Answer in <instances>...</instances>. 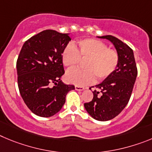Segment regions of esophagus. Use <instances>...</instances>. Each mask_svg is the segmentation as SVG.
<instances>
[{
	"mask_svg": "<svg viewBox=\"0 0 152 152\" xmlns=\"http://www.w3.org/2000/svg\"><path fill=\"white\" fill-rule=\"evenodd\" d=\"M75 89H76V91H83V90L85 89V88L84 87H82V86H75Z\"/></svg>",
	"mask_w": 152,
	"mask_h": 152,
	"instance_id": "34e87169",
	"label": "esophagus"
}]
</instances>
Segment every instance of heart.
<instances>
[{
	"label": "heart",
	"instance_id": "heart-1",
	"mask_svg": "<svg viewBox=\"0 0 152 152\" xmlns=\"http://www.w3.org/2000/svg\"><path fill=\"white\" fill-rule=\"evenodd\" d=\"M86 61V70L69 69L66 79L78 86L91 84L96 77L98 81L110 76L117 67L119 56L116 50L109 49L106 44L94 39L79 40L76 48L69 44L62 53L63 64L69 68L77 66L80 61Z\"/></svg>",
	"mask_w": 152,
	"mask_h": 152
}]
</instances>
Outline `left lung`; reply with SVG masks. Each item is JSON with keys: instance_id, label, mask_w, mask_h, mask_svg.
<instances>
[{"instance_id": "obj_1", "label": "left lung", "mask_w": 152, "mask_h": 152, "mask_svg": "<svg viewBox=\"0 0 152 152\" xmlns=\"http://www.w3.org/2000/svg\"><path fill=\"white\" fill-rule=\"evenodd\" d=\"M110 41L119 56L117 67L102 83L95 86L93 98L85 103L86 111L94 119L107 121L117 117L128 104L137 76L133 50L112 35L98 36Z\"/></svg>"}]
</instances>
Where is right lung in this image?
Listing matches in <instances>:
<instances>
[{
  "label": "right lung",
  "instance_id": "obj_1",
  "mask_svg": "<svg viewBox=\"0 0 152 152\" xmlns=\"http://www.w3.org/2000/svg\"><path fill=\"white\" fill-rule=\"evenodd\" d=\"M71 39L69 34L45 30L24 43L16 61L20 93L29 110L37 116L50 117L59 112L66 95L75 89L64 84L62 53Z\"/></svg>",
  "mask_w": 152,
  "mask_h": 152
}]
</instances>
